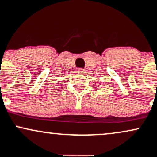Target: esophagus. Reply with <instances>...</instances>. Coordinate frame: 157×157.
Returning a JSON list of instances; mask_svg holds the SVG:
<instances>
[{
    "instance_id": "34e87169",
    "label": "esophagus",
    "mask_w": 157,
    "mask_h": 157,
    "mask_svg": "<svg viewBox=\"0 0 157 157\" xmlns=\"http://www.w3.org/2000/svg\"><path fill=\"white\" fill-rule=\"evenodd\" d=\"M78 73L83 74V73H84V72H85V70H84V69H82V68H78Z\"/></svg>"
}]
</instances>
